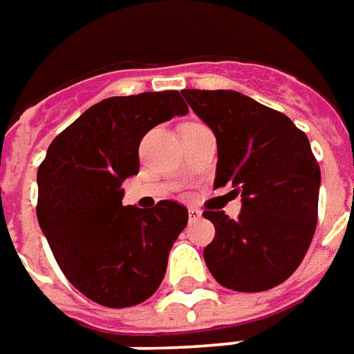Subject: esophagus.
<instances>
[{"instance_id": "obj_1", "label": "esophagus", "mask_w": 354, "mask_h": 354, "mask_svg": "<svg viewBox=\"0 0 354 354\" xmlns=\"http://www.w3.org/2000/svg\"><path fill=\"white\" fill-rule=\"evenodd\" d=\"M187 215H189V221H197V218L201 217V211L197 207H189L187 209Z\"/></svg>"}]
</instances>
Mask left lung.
<instances>
[{"instance_id":"obj_1","label":"left lung","mask_w":354,"mask_h":354,"mask_svg":"<svg viewBox=\"0 0 354 354\" xmlns=\"http://www.w3.org/2000/svg\"><path fill=\"white\" fill-rule=\"evenodd\" d=\"M182 95L217 137L213 186L242 197L238 218L203 213L215 225L203 250L209 271L230 290L277 287L304 259L318 223L322 176L308 137L285 114L236 91Z\"/></svg>"}]
</instances>
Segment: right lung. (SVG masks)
Masks as SVG:
<instances>
[{
    "mask_svg": "<svg viewBox=\"0 0 354 354\" xmlns=\"http://www.w3.org/2000/svg\"><path fill=\"white\" fill-rule=\"evenodd\" d=\"M184 114L178 91L112 96L66 127L38 168L36 217L52 254L69 283L102 306L127 308L151 297L186 228L187 209L176 201L122 205L143 136Z\"/></svg>",
    "mask_w": 354,
    "mask_h": 354,
    "instance_id": "1",
    "label": "right lung"
}]
</instances>
